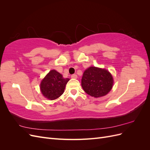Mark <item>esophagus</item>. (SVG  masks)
Wrapping results in <instances>:
<instances>
[{
    "mask_svg": "<svg viewBox=\"0 0 150 150\" xmlns=\"http://www.w3.org/2000/svg\"><path fill=\"white\" fill-rule=\"evenodd\" d=\"M77 78H78V76H77L76 74H72L71 75V78H72V79H77Z\"/></svg>",
    "mask_w": 150,
    "mask_h": 150,
    "instance_id": "34e87169",
    "label": "esophagus"
}]
</instances>
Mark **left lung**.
Masks as SVG:
<instances>
[{"label":"left lung","mask_w":150,"mask_h":150,"mask_svg":"<svg viewBox=\"0 0 150 150\" xmlns=\"http://www.w3.org/2000/svg\"><path fill=\"white\" fill-rule=\"evenodd\" d=\"M113 79L108 71L96 67H90L83 73L81 86L84 91L94 98L104 96L110 91Z\"/></svg>","instance_id":"left-lung-1"}]
</instances>
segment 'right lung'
I'll return each mask as SVG.
<instances>
[{
    "instance_id": "right-lung-1",
    "label": "right lung",
    "mask_w": 150,
    "mask_h": 150,
    "mask_svg": "<svg viewBox=\"0 0 150 150\" xmlns=\"http://www.w3.org/2000/svg\"><path fill=\"white\" fill-rule=\"evenodd\" d=\"M69 79H64L59 72L51 70L41 81L40 91L45 98L54 100L63 94L66 85Z\"/></svg>"
}]
</instances>
